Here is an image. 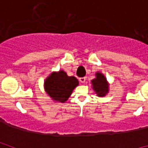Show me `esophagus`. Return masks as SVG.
<instances>
[{
    "mask_svg": "<svg viewBox=\"0 0 148 148\" xmlns=\"http://www.w3.org/2000/svg\"><path fill=\"white\" fill-rule=\"evenodd\" d=\"M79 81H80L82 83H84L86 81V78L85 77H81V78H79Z\"/></svg>",
    "mask_w": 148,
    "mask_h": 148,
    "instance_id": "34e87169",
    "label": "esophagus"
}]
</instances>
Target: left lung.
<instances>
[{
  "mask_svg": "<svg viewBox=\"0 0 148 148\" xmlns=\"http://www.w3.org/2000/svg\"><path fill=\"white\" fill-rule=\"evenodd\" d=\"M92 87L99 96H104L108 92L107 79L101 73H96V78L92 80Z\"/></svg>",
  "mask_w": 148,
  "mask_h": 148,
  "instance_id": "1",
  "label": "left lung"
}]
</instances>
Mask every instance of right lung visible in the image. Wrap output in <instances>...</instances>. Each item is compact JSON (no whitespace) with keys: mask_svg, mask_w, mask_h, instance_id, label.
<instances>
[{"mask_svg":"<svg viewBox=\"0 0 148 148\" xmlns=\"http://www.w3.org/2000/svg\"><path fill=\"white\" fill-rule=\"evenodd\" d=\"M78 81L75 77L68 76L63 70L53 73L45 81L44 87L46 92L53 100L64 102L77 87Z\"/></svg>","mask_w":148,"mask_h":148,"instance_id":"obj_1","label":"right lung"}]
</instances>
